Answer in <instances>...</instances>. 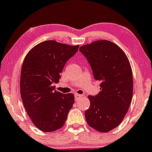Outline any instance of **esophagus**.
Wrapping results in <instances>:
<instances>
[{
    "label": "esophagus",
    "instance_id": "34e87169",
    "mask_svg": "<svg viewBox=\"0 0 152 152\" xmlns=\"http://www.w3.org/2000/svg\"><path fill=\"white\" fill-rule=\"evenodd\" d=\"M82 95H78V94H75V101H78V99L80 98V97H82Z\"/></svg>",
    "mask_w": 152,
    "mask_h": 152
}]
</instances>
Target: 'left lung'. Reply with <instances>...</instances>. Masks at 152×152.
<instances>
[{
	"instance_id": "8db88e82",
	"label": "left lung",
	"mask_w": 152,
	"mask_h": 152,
	"mask_svg": "<svg viewBox=\"0 0 152 152\" xmlns=\"http://www.w3.org/2000/svg\"><path fill=\"white\" fill-rule=\"evenodd\" d=\"M93 70L94 78L101 82V91L88 96L90 108L85 116L88 126L102 132L116 128L130 107L133 92L131 66L126 53L116 44L107 40L80 47Z\"/></svg>"
}]
</instances>
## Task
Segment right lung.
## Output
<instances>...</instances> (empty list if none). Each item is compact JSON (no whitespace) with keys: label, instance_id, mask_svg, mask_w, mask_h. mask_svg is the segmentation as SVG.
Masks as SVG:
<instances>
[{"label":"right lung","instance_id":"1","mask_svg":"<svg viewBox=\"0 0 152 152\" xmlns=\"http://www.w3.org/2000/svg\"><path fill=\"white\" fill-rule=\"evenodd\" d=\"M79 45L46 41L34 46L26 55L20 76V94L24 107L34 126L53 132L64 125L74 103L72 93L55 90L65 64Z\"/></svg>","mask_w":152,"mask_h":152}]
</instances>
